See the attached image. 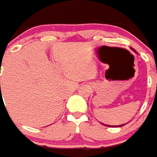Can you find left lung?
Segmentation results:
<instances>
[{"instance_id":"obj_1","label":"left lung","mask_w":157,"mask_h":157,"mask_svg":"<svg viewBox=\"0 0 157 157\" xmlns=\"http://www.w3.org/2000/svg\"><path fill=\"white\" fill-rule=\"evenodd\" d=\"M133 51H134L135 52H136V51H135L134 49H132ZM103 125H105V124H103ZM124 125H126V124H123V125H120V126H109V125H105V126H110V127H120V126H124Z\"/></svg>"}]
</instances>
